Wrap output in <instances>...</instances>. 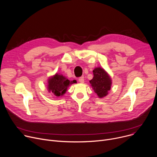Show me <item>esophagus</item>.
<instances>
[{
    "label": "esophagus",
    "instance_id": "obj_1",
    "mask_svg": "<svg viewBox=\"0 0 157 157\" xmlns=\"http://www.w3.org/2000/svg\"><path fill=\"white\" fill-rule=\"evenodd\" d=\"M78 82L80 83H83L84 82V77H81L78 78Z\"/></svg>",
    "mask_w": 157,
    "mask_h": 157
}]
</instances>
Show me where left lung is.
I'll return each instance as SVG.
<instances>
[{"label": "left lung", "mask_w": 157, "mask_h": 157, "mask_svg": "<svg viewBox=\"0 0 157 157\" xmlns=\"http://www.w3.org/2000/svg\"><path fill=\"white\" fill-rule=\"evenodd\" d=\"M93 74L94 77L90 81L91 86L98 97L102 98L107 95L108 91L111 89V79L101 67L95 68L93 70Z\"/></svg>", "instance_id": "1"}]
</instances>
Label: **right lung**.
I'll return each mask as SVG.
<instances>
[{
  "label": "right lung",
  "instance_id": "right-lung-1",
  "mask_svg": "<svg viewBox=\"0 0 157 157\" xmlns=\"http://www.w3.org/2000/svg\"><path fill=\"white\" fill-rule=\"evenodd\" d=\"M75 82V80L70 81L64 76L56 74L48 80V91L53 93L56 97H59L66 92L67 87L70 85Z\"/></svg>",
  "mask_w": 157,
  "mask_h": 157
}]
</instances>
